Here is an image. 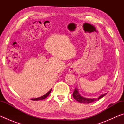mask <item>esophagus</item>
<instances>
[{
  "mask_svg": "<svg viewBox=\"0 0 124 124\" xmlns=\"http://www.w3.org/2000/svg\"><path fill=\"white\" fill-rule=\"evenodd\" d=\"M69 71H70V72L72 73L75 72V67L73 66H71L70 67V69H69Z\"/></svg>",
  "mask_w": 124,
  "mask_h": 124,
  "instance_id": "34e87169",
  "label": "esophagus"
}]
</instances>
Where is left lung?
Here are the masks:
<instances>
[{
    "label": "left lung",
    "mask_w": 124,
    "mask_h": 124,
    "mask_svg": "<svg viewBox=\"0 0 124 124\" xmlns=\"http://www.w3.org/2000/svg\"><path fill=\"white\" fill-rule=\"evenodd\" d=\"M106 95H107V93H105L104 94H103V95H100L97 98H85L83 97V96L80 94L78 89V88H75L74 91L73 93V96L75 100H77L78 102L81 103H90L93 102H95V101H97V100H99L100 98H102Z\"/></svg>",
    "instance_id": "left-lung-1"
}]
</instances>
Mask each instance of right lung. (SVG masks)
Segmentation results:
<instances>
[{
	"mask_svg": "<svg viewBox=\"0 0 124 124\" xmlns=\"http://www.w3.org/2000/svg\"><path fill=\"white\" fill-rule=\"evenodd\" d=\"M51 90L52 89L50 90V91L47 92V93H46L45 94V95H43L41 96V97H38V98H32V100L33 101H38V100H44L45 99V98H46L48 96H49L50 95V93H51Z\"/></svg>",
	"mask_w": 124,
	"mask_h": 124,
	"instance_id": "right-lung-1",
	"label": "right lung"
}]
</instances>
